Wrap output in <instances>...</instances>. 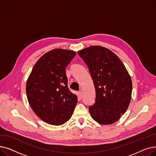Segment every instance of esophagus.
Returning <instances> with one entry per match:
<instances>
[{
  "label": "esophagus",
  "instance_id": "obj_1",
  "mask_svg": "<svg viewBox=\"0 0 156 156\" xmlns=\"http://www.w3.org/2000/svg\"><path fill=\"white\" fill-rule=\"evenodd\" d=\"M78 98L79 99H81V97H82V92H81V91H80V92H78Z\"/></svg>",
  "mask_w": 156,
  "mask_h": 156
}]
</instances>
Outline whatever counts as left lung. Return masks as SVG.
Segmentation results:
<instances>
[{"instance_id": "1", "label": "left lung", "mask_w": 156, "mask_h": 156, "mask_svg": "<svg viewBox=\"0 0 156 156\" xmlns=\"http://www.w3.org/2000/svg\"><path fill=\"white\" fill-rule=\"evenodd\" d=\"M88 68L95 89V101L89 107L92 118L101 125L117 121L127 110L132 81L125 65L108 48L91 46L78 52Z\"/></svg>"}]
</instances>
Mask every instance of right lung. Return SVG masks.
Returning a JSON list of instances; mask_svg holds the SVG:
<instances>
[{
	"instance_id": "obj_1",
	"label": "right lung",
	"mask_w": 156,
	"mask_h": 156,
	"mask_svg": "<svg viewBox=\"0 0 156 156\" xmlns=\"http://www.w3.org/2000/svg\"><path fill=\"white\" fill-rule=\"evenodd\" d=\"M76 52L57 48L42 55L27 80L28 102L37 115L48 124L61 125L71 117L78 98L68 86L66 68Z\"/></svg>"
}]
</instances>
